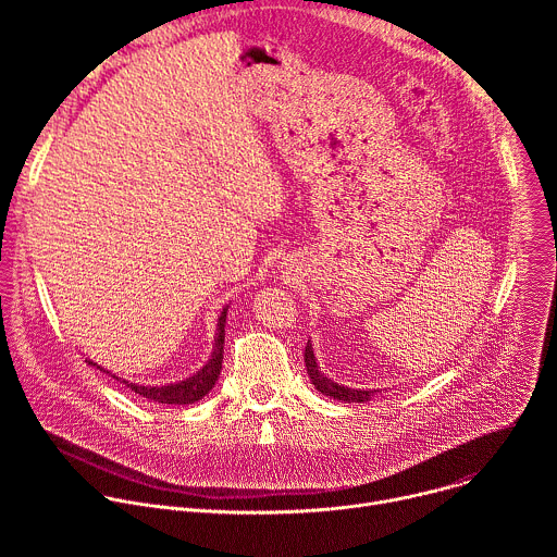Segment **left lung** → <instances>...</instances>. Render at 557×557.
I'll return each mask as SVG.
<instances>
[{
  "instance_id": "left-lung-1",
  "label": "left lung",
  "mask_w": 557,
  "mask_h": 557,
  "mask_svg": "<svg viewBox=\"0 0 557 557\" xmlns=\"http://www.w3.org/2000/svg\"><path fill=\"white\" fill-rule=\"evenodd\" d=\"M304 363H306V372H308L310 383L314 385V389L322 392L324 396H331V399H337V401H344V404H366V401H372L374 396L381 392V389L348 387V385H339L337 381L329 379V376L320 370V366H317V359H314V350H312L310 339H308L306 350H304Z\"/></svg>"
}]
</instances>
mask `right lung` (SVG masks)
I'll return each mask as SVG.
<instances>
[{"instance_id":"add662e5","label":"right lung","mask_w":557,"mask_h":557,"mask_svg":"<svg viewBox=\"0 0 557 557\" xmlns=\"http://www.w3.org/2000/svg\"><path fill=\"white\" fill-rule=\"evenodd\" d=\"M226 310L228 306L222 308L220 317H218V326H215V337H213V350H211V357L209 361L198 370L194 372L191 376L183 379V381H176V383H165V385H143V383H129L127 379H121L116 374H112L110 370H106L103 366H99L97 361L92 359H86L88 366H95L97 370L106 372V374H112L116 381L125 383L129 389H134L136 394L145 396V399L149 401H156V404H170V406H187V404H196L200 401L205 394H209L220 376V370H222V355H224V326H226Z\"/></svg>"}]
</instances>
